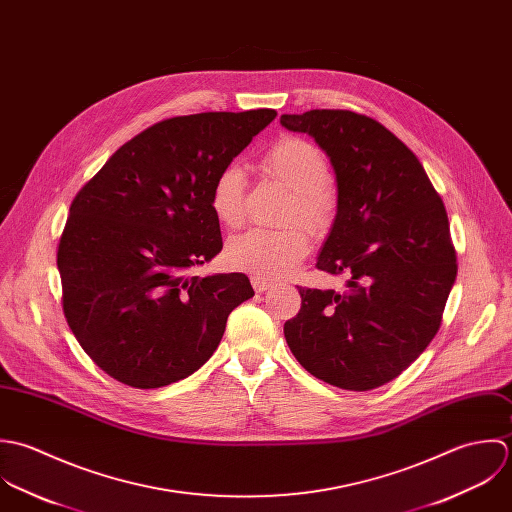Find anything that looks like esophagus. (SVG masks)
Returning <instances> with one entry per match:
<instances>
[{
  "label": "esophagus",
  "instance_id": "obj_1",
  "mask_svg": "<svg viewBox=\"0 0 512 512\" xmlns=\"http://www.w3.org/2000/svg\"><path fill=\"white\" fill-rule=\"evenodd\" d=\"M251 285H253L255 293H265V291L271 287V283H269L267 279H261V277H253V279H251Z\"/></svg>",
  "mask_w": 512,
  "mask_h": 512
}]
</instances>
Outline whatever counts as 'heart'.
Wrapping results in <instances>:
<instances>
[{"instance_id":"obj_1","label":"heart","mask_w":512,"mask_h":512,"mask_svg":"<svg viewBox=\"0 0 512 512\" xmlns=\"http://www.w3.org/2000/svg\"><path fill=\"white\" fill-rule=\"evenodd\" d=\"M263 170L291 190L287 219H299L310 229H322L332 219L336 198L328 186L330 170L322 152L301 138H283L263 156ZM245 170L239 164L225 166L213 180L209 205L227 227L243 221ZM308 253L307 233L299 225L283 229H247L229 239L225 257L233 269L261 279L283 277Z\"/></svg>"}]
</instances>
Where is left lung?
Wrapping results in <instances>:
<instances>
[{"instance_id": "left-lung-1", "label": "left lung", "mask_w": 512, "mask_h": 512, "mask_svg": "<svg viewBox=\"0 0 512 512\" xmlns=\"http://www.w3.org/2000/svg\"><path fill=\"white\" fill-rule=\"evenodd\" d=\"M330 158L336 217L316 267L342 291L303 289L285 338L314 378L352 392L398 378L427 348L457 277L445 205L408 146L350 110L283 114Z\"/></svg>"}]
</instances>
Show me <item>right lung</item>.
Masks as SVG:
<instances>
[{"instance_id": "1", "label": "right lung", "mask_w": 512, "mask_h": 512, "mask_svg": "<svg viewBox=\"0 0 512 512\" xmlns=\"http://www.w3.org/2000/svg\"><path fill=\"white\" fill-rule=\"evenodd\" d=\"M271 108L162 120L120 146L77 194L57 267L65 318L114 380L154 390L211 358L229 312L251 299L243 273L192 277L223 247L215 176L273 118Z\"/></svg>"}]
</instances>
